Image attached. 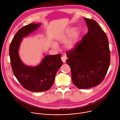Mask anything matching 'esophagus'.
Here are the masks:
<instances>
[{
  "instance_id": "1",
  "label": "esophagus",
  "mask_w": 120,
  "mask_h": 120,
  "mask_svg": "<svg viewBox=\"0 0 120 120\" xmlns=\"http://www.w3.org/2000/svg\"><path fill=\"white\" fill-rule=\"evenodd\" d=\"M61 60H62V61L63 62V63H65V61H66V57L64 56H62V57H61Z\"/></svg>"
}]
</instances>
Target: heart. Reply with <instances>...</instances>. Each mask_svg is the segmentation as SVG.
I'll return each instance as SVG.
<instances>
[{
  "label": "heart",
  "mask_w": 120,
  "mask_h": 120,
  "mask_svg": "<svg viewBox=\"0 0 120 120\" xmlns=\"http://www.w3.org/2000/svg\"><path fill=\"white\" fill-rule=\"evenodd\" d=\"M78 37V31L77 29L70 28L67 31L65 35L62 36L60 38V41L62 42H66L68 39V40L66 44V48L68 49H71L73 48L76 45ZM56 46V45H55Z\"/></svg>",
  "instance_id": "obj_1"
}]
</instances>
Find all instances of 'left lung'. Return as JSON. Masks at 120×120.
Returning <instances> with one entry per match:
<instances>
[{
  "mask_svg": "<svg viewBox=\"0 0 120 120\" xmlns=\"http://www.w3.org/2000/svg\"><path fill=\"white\" fill-rule=\"evenodd\" d=\"M88 33L66 52L73 83L79 89L101 83L110 64V51L105 33L94 20L84 18Z\"/></svg>",
  "mask_w": 120,
  "mask_h": 120,
  "instance_id": "1",
  "label": "left lung"
}]
</instances>
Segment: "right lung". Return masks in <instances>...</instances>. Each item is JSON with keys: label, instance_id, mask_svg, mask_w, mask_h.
I'll return each instance as SVG.
<instances>
[{"label": "right lung", "instance_id": "right-lung-1", "mask_svg": "<svg viewBox=\"0 0 120 120\" xmlns=\"http://www.w3.org/2000/svg\"><path fill=\"white\" fill-rule=\"evenodd\" d=\"M39 26L40 24L31 23L20 28L14 36L9 50L10 64L15 77L24 88L35 92L50 89L58 70L63 64L60 54L45 56L39 65L34 67L26 66L21 62L18 50L22 38Z\"/></svg>", "mask_w": 120, "mask_h": 120}]
</instances>
